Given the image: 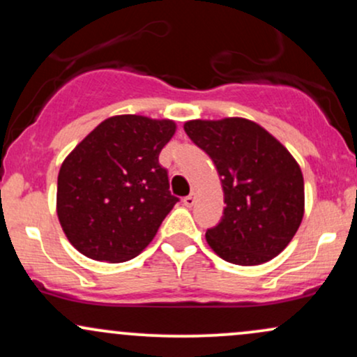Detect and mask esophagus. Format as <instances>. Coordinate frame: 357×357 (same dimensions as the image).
Returning a JSON list of instances; mask_svg holds the SVG:
<instances>
[{"instance_id": "34e87169", "label": "esophagus", "mask_w": 357, "mask_h": 357, "mask_svg": "<svg viewBox=\"0 0 357 357\" xmlns=\"http://www.w3.org/2000/svg\"><path fill=\"white\" fill-rule=\"evenodd\" d=\"M195 203H196V196H195V192H191V195L184 196V198H183V204H184V206L191 208L192 204H195Z\"/></svg>"}]
</instances>
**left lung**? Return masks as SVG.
<instances>
[{
    "instance_id": "obj_1",
    "label": "left lung",
    "mask_w": 357,
    "mask_h": 357,
    "mask_svg": "<svg viewBox=\"0 0 357 357\" xmlns=\"http://www.w3.org/2000/svg\"><path fill=\"white\" fill-rule=\"evenodd\" d=\"M184 130L211 158L225 210L206 241L235 265H260L284 250L304 216V178L292 154L264 127L240 117L190 121Z\"/></svg>"
}]
</instances>
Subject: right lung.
Wrapping results in <instances>:
<instances>
[{
    "mask_svg": "<svg viewBox=\"0 0 357 357\" xmlns=\"http://www.w3.org/2000/svg\"><path fill=\"white\" fill-rule=\"evenodd\" d=\"M173 121L116 116L100 122L60 167L56 215L70 243L99 261L137 257L179 202L159 153Z\"/></svg>",
    "mask_w": 357,
    "mask_h": 357,
    "instance_id": "obj_1",
    "label": "right lung"
}]
</instances>
